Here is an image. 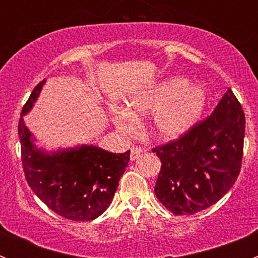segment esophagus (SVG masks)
Returning <instances> with one entry per match:
<instances>
[{"mask_svg": "<svg viewBox=\"0 0 258 258\" xmlns=\"http://www.w3.org/2000/svg\"><path fill=\"white\" fill-rule=\"evenodd\" d=\"M143 150L141 149V147H132L131 150V159L132 160H136V159H138L140 157V155L142 154Z\"/></svg>", "mask_w": 258, "mask_h": 258, "instance_id": "1", "label": "esophagus"}]
</instances>
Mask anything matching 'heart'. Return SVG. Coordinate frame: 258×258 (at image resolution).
Wrapping results in <instances>:
<instances>
[{
    "label": "heart",
    "instance_id": "b5f03b06",
    "mask_svg": "<svg viewBox=\"0 0 258 258\" xmlns=\"http://www.w3.org/2000/svg\"><path fill=\"white\" fill-rule=\"evenodd\" d=\"M208 90L182 76H173L134 93L127 108L113 111L116 126L122 132L133 131L138 116L155 113L151 133L159 140H178L192 129L208 106Z\"/></svg>",
    "mask_w": 258,
    "mask_h": 258
}]
</instances>
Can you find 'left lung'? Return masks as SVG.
<instances>
[{
  "instance_id": "obj_1",
  "label": "left lung",
  "mask_w": 258,
  "mask_h": 258,
  "mask_svg": "<svg viewBox=\"0 0 258 258\" xmlns=\"http://www.w3.org/2000/svg\"><path fill=\"white\" fill-rule=\"evenodd\" d=\"M245 116L231 89L213 113L179 140L156 147L161 169L155 195L173 214H194L217 203L241 168Z\"/></svg>"
}]
</instances>
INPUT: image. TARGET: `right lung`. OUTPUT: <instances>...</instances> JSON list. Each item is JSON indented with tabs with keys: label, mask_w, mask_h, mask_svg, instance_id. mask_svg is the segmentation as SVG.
I'll use <instances>...</instances> for the list:
<instances>
[{
	"label": "right lung",
	"mask_w": 258,
	"mask_h": 258,
	"mask_svg": "<svg viewBox=\"0 0 258 258\" xmlns=\"http://www.w3.org/2000/svg\"><path fill=\"white\" fill-rule=\"evenodd\" d=\"M44 84L42 80L33 89L18 125L26 179L32 191L56 214L72 221H92L112 202L131 151L113 154L94 145L50 152L38 149L23 116L35 106Z\"/></svg>",
	"instance_id": "1"
}]
</instances>
